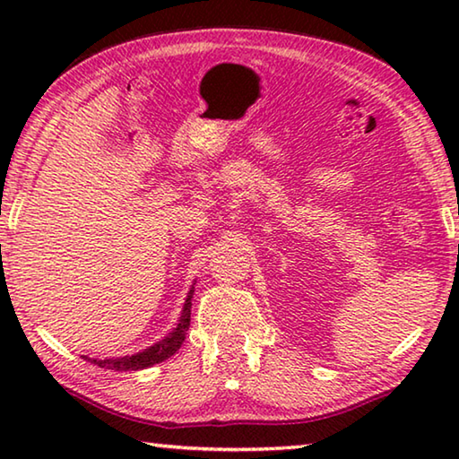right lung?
Segmentation results:
<instances>
[{"mask_svg":"<svg viewBox=\"0 0 459 459\" xmlns=\"http://www.w3.org/2000/svg\"><path fill=\"white\" fill-rule=\"evenodd\" d=\"M192 293L194 290H190L188 299H186L184 309H182V317L178 325L174 328V332L166 336L158 344H153L147 348L143 352H137L134 356H123V359H105V360H91L99 364L100 368H108V370H142L152 367V364H158L161 360L169 359V356L176 354L178 348L182 346V342L186 338V332L190 328V306H192Z\"/></svg>","mask_w":459,"mask_h":459,"instance_id":"obj_1","label":"right lung"}]
</instances>
